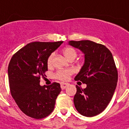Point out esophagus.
Listing matches in <instances>:
<instances>
[{
    "instance_id": "obj_1",
    "label": "esophagus",
    "mask_w": 129,
    "mask_h": 129,
    "mask_svg": "<svg viewBox=\"0 0 129 129\" xmlns=\"http://www.w3.org/2000/svg\"><path fill=\"white\" fill-rule=\"evenodd\" d=\"M69 84L68 83H64V82H62L61 84H60V88H61V89H65L66 88H67V86H69Z\"/></svg>"
}]
</instances>
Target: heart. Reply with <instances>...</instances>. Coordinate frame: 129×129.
<instances>
[{
  "instance_id": "b5f03b06",
  "label": "heart",
  "mask_w": 129,
  "mask_h": 129,
  "mask_svg": "<svg viewBox=\"0 0 129 129\" xmlns=\"http://www.w3.org/2000/svg\"><path fill=\"white\" fill-rule=\"evenodd\" d=\"M63 53L64 56L67 57L68 59H71V58H75L77 55L76 51L74 49V48L71 47H68L64 49ZM54 53H52L49 55V57H48L47 59V64L48 66H51L53 64V58H54ZM74 72L73 69H62V70H59L57 71L55 76L57 78L62 80V81H66L69 79V78L72 75Z\"/></svg>"
}]
</instances>
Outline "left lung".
<instances>
[{"mask_svg": "<svg viewBox=\"0 0 129 129\" xmlns=\"http://www.w3.org/2000/svg\"><path fill=\"white\" fill-rule=\"evenodd\" d=\"M69 44L84 54V64L74 78L87 85H76L74 104L79 113L91 117L100 114L112 99L118 80L117 70L111 51L105 45L89 40L70 41Z\"/></svg>", "mask_w": 129, "mask_h": 129, "instance_id": "1", "label": "left lung"}]
</instances>
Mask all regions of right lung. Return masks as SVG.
<instances>
[{
  "instance_id": "1",
  "label": "right lung",
  "mask_w": 129,
  "mask_h": 129,
  "mask_svg": "<svg viewBox=\"0 0 129 129\" xmlns=\"http://www.w3.org/2000/svg\"><path fill=\"white\" fill-rule=\"evenodd\" d=\"M63 41L32 42L12 56L8 68L10 93L26 115L40 119L50 115L61 91L60 84L41 86L40 78L45 76L47 59Z\"/></svg>"
}]
</instances>
